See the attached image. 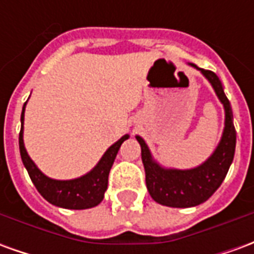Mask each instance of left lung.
<instances>
[{"label":"left lung","instance_id":"left-lung-1","mask_svg":"<svg viewBox=\"0 0 254 254\" xmlns=\"http://www.w3.org/2000/svg\"><path fill=\"white\" fill-rule=\"evenodd\" d=\"M189 65L201 72L223 105L224 129L212 155L201 165L193 169H169L159 165L154 159L144 138L138 134L136 136V140L141 147V160L149 194L156 202L173 208L196 207L212 196L227 176V171L234 159L237 141V133L233 124V110L227 96L224 95L219 77L211 70L201 69L194 64Z\"/></svg>","mask_w":254,"mask_h":254}]
</instances>
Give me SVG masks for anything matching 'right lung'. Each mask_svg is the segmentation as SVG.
Here are the masks:
<instances>
[{
    "instance_id": "1",
    "label": "right lung",
    "mask_w": 254,
    "mask_h": 254,
    "mask_svg": "<svg viewBox=\"0 0 254 254\" xmlns=\"http://www.w3.org/2000/svg\"><path fill=\"white\" fill-rule=\"evenodd\" d=\"M27 102L23 106V111H21L19 147L23 165L30 174L31 181L34 182L42 197L53 205L66 208V209H87V208L96 207L105 197L107 182H109V173L116 160L118 149L121 144L129 138V134L122 136L118 141L110 145L96 166L87 174L73 180H54L43 174L38 169V166L31 159L24 147L23 133H24V111Z\"/></svg>"
}]
</instances>
